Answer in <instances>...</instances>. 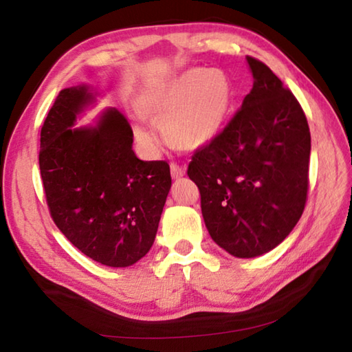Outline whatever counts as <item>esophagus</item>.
Wrapping results in <instances>:
<instances>
[{"mask_svg": "<svg viewBox=\"0 0 352 352\" xmlns=\"http://www.w3.org/2000/svg\"><path fill=\"white\" fill-rule=\"evenodd\" d=\"M170 174H172V177H174V178H180L184 174H186V169H184L183 166H180V164L172 163L170 164Z\"/></svg>", "mask_w": 352, "mask_h": 352, "instance_id": "1", "label": "esophagus"}]
</instances>
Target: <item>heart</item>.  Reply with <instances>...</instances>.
Returning a JSON list of instances; mask_svg holds the SVG:
<instances>
[{
  "label": "heart",
  "instance_id": "b5f03b06",
  "mask_svg": "<svg viewBox=\"0 0 352 352\" xmlns=\"http://www.w3.org/2000/svg\"><path fill=\"white\" fill-rule=\"evenodd\" d=\"M234 99L233 79L223 69L190 68L142 94L138 110L160 122L163 138L172 147L195 151L220 135ZM135 135L142 142H152L144 127L136 126Z\"/></svg>",
  "mask_w": 352,
  "mask_h": 352
}]
</instances>
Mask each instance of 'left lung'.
<instances>
[{"mask_svg": "<svg viewBox=\"0 0 352 352\" xmlns=\"http://www.w3.org/2000/svg\"><path fill=\"white\" fill-rule=\"evenodd\" d=\"M253 88L216 140L192 155L208 233L236 258L278 247L307 200L311 132L300 102L265 63L247 56Z\"/></svg>", "mask_w": 352, "mask_h": 352, "instance_id": "left-lung-1", "label": "left lung"}]
</instances>
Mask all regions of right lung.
Masks as SVG:
<instances>
[{"label":"right lung","instance_id":"add662e5","mask_svg":"<svg viewBox=\"0 0 352 352\" xmlns=\"http://www.w3.org/2000/svg\"><path fill=\"white\" fill-rule=\"evenodd\" d=\"M94 100L90 88H65L40 133L38 164L57 228L88 258L129 267L151 250L170 189L166 162L132 151L126 116L107 109L96 126L73 127Z\"/></svg>","mask_w":352,"mask_h":352}]
</instances>
